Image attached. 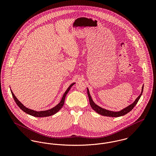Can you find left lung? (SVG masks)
<instances>
[{"label":"left lung","instance_id":"8db88e82","mask_svg":"<svg viewBox=\"0 0 156 156\" xmlns=\"http://www.w3.org/2000/svg\"><path fill=\"white\" fill-rule=\"evenodd\" d=\"M143 89H144V85L142 87V91L140 94L137 97V98L135 100V101L131 105H130L129 106H128L127 107L125 108L124 109L121 110L120 111L114 112L111 111H109V110H106L105 109H103L100 106H98V105H97L92 100L90 95L89 94V89L87 88V93H88V95L89 97V103L90 105L91 106V108L93 109L94 111L96 112L97 113H98L100 115H101L103 116H110V117H119V116H123L126 114H127V113H129V112L131 111L134 107L136 106V105L137 103L139 100L140 99L142 92H143Z\"/></svg>","mask_w":156,"mask_h":156}]
</instances>
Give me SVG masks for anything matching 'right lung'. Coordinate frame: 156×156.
Masks as SVG:
<instances>
[{"instance_id": "1", "label": "right lung", "mask_w": 156, "mask_h": 156, "mask_svg": "<svg viewBox=\"0 0 156 156\" xmlns=\"http://www.w3.org/2000/svg\"><path fill=\"white\" fill-rule=\"evenodd\" d=\"M75 84V83H73L72 84H71L69 85V87L68 88V89L66 90V91L65 92V93L64 94V95L61 100V101L59 102V104H58L56 106H55L54 108L49 109V110H47V111H35L30 109L27 108L26 107H25L22 103L17 98V97L15 96V95L14 94V93L12 92V91L11 89V92L12 94V95L14 98V100L15 101V102L16 103V104L17 105V106L22 110L25 113L32 115L33 116H35V117H46V116H49L51 115H53L54 114H55L56 113H57L64 106V101H65V98L66 97L67 95V93L68 92V91L69 90V89H71V88L72 87V86Z\"/></svg>"}]
</instances>
